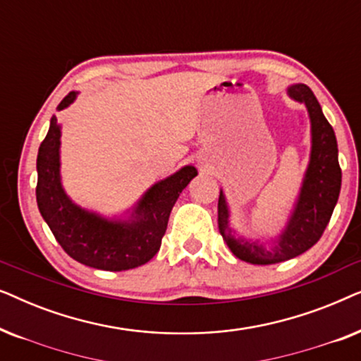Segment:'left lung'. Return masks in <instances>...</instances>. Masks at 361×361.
<instances>
[{
	"label": "left lung",
	"instance_id": "1",
	"mask_svg": "<svg viewBox=\"0 0 361 361\" xmlns=\"http://www.w3.org/2000/svg\"><path fill=\"white\" fill-rule=\"evenodd\" d=\"M288 92L294 100L302 102L307 106L312 123V152H310V164L298 205L278 245L268 251L256 243L235 240L228 226V210H226L224 192H220L219 197L220 235L224 236L225 245L236 258L251 264L281 263L312 248L327 228L342 185L337 137L334 128L324 116L314 92L302 83L293 85Z\"/></svg>",
	"mask_w": 361,
	"mask_h": 361
}]
</instances>
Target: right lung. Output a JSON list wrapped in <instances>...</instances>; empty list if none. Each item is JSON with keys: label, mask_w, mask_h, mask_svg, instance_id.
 I'll use <instances>...</instances> for the list:
<instances>
[{"label": "right lung", "mask_w": 361, "mask_h": 361, "mask_svg": "<svg viewBox=\"0 0 361 361\" xmlns=\"http://www.w3.org/2000/svg\"><path fill=\"white\" fill-rule=\"evenodd\" d=\"M71 92L57 110L71 105ZM61 126L52 116L47 136L39 146L36 199L42 219L63 251L78 263L103 271H126L145 264L161 248L167 221L177 197L197 176L192 166L152 185L135 210L131 221H108L73 205L59 176Z\"/></svg>", "instance_id": "1"}]
</instances>
